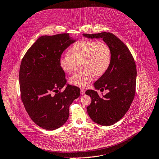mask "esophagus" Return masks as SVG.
<instances>
[{"mask_svg":"<svg viewBox=\"0 0 159 159\" xmlns=\"http://www.w3.org/2000/svg\"><path fill=\"white\" fill-rule=\"evenodd\" d=\"M85 89H80V94H81V95L85 94Z\"/></svg>","mask_w":159,"mask_h":159,"instance_id":"obj_1","label":"esophagus"}]
</instances>
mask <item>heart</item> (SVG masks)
Masks as SVG:
<instances>
[{
    "label": "heart",
    "mask_w": 159,
    "mask_h": 159,
    "mask_svg": "<svg viewBox=\"0 0 159 159\" xmlns=\"http://www.w3.org/2000/svg\"><path fill=\"white\" fill-rule=\"evenodd\" d=\"M68 53L60 57V66L65 73L70 74L81 65L83 69L69 79L70 84L79 88L87 86L94 75L105 74L111 61V49L103 41L80 40L71 46Z\"/></svg>",
    "instance_id": "b5f03b06"
}]
</instances>
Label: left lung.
<instances>
[{
    "instance_id": "left-lung-1",
    "label": "left lung",
    "mask_w": 159,
    "mask_h": 159,
    "mask_svg": "<svg viewBox=\"0 0 159 159\" xmlns=\"http://www.w3.org/2000/svg\"><path fill=\"white\" fill-rule=\"evenodd\" d=\"M83 36L102 39L111 49L110 66L94 84L96 89L102 88L109 92L102 98L96 91L85 92L92 99L87 107L90 118L99 125H111L124 116L134 99L137 74L134 60L128 48L111 33L83 34Z\"/></svg>"
}]
</instances>
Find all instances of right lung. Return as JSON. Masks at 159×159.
<instances>
[{
	"instance_id": "add662e5",
	"label": "right lung",
	"mask_w": 159,
	"mask_h": 159,
	"mask_svg": "<svg viewBox=\"0 0 159 159\" xmlns=\"http://www.w3.org/2000/svg\"><path fill=\"white\" fill-rule=\"evenodd\" d=\"M76 41L69 34L39 37L23 56L20 68L21 98L31 119L40 127L52 131L69 117V107L79 97L76 86L67 85L59 61L63 51Z\"/></svg>"
}]
</instances>
